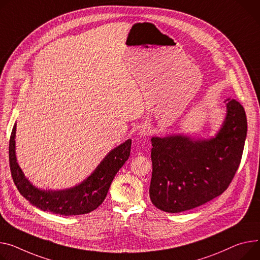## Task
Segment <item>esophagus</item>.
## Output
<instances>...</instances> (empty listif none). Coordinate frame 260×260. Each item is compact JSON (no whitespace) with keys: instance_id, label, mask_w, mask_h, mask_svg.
<instances>
[{"instance_id":"esophagus-1","label":"esophagus","mask_w":260,"mask_h":260,"mask_svg":"<svg viewBox=\"0 0 260 260\" xmlns=\"http://www.w3.org/2000/svg\"><path fill=\"white\" fill-rule=\"evenodd\" d=\"M139 134L142 136H148L151 134V127L149 124H145L142 126L141 130H139Z\"/></svg>"}]
</instances>
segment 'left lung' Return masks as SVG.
<instances>
[{"label":"left lung","mask_w":260,"mask_h":260,"mask_svg":"<svg viewBox=\"0 0 260 260\" xmlns=\"http://www.w3.org/2000/svg\"><path fill=\"white\" fill-rule=\"evenodd\" d=\"M222 129L208 141L176 135L153 137L150 198L160 210L175 213L201 206L230 185L242 160L247 136L244 107L226 99Z\"/></svg>","instance_id":"1"}]
</instances>
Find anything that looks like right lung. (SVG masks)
<instances>
[{
    "mask_svg": "<svg viewBox=\"0 0 260 260\" xmlns=\"http://www.w3.org/2000/svg\"><path fill=\"white\" fill-rule=\"evenodd\" d=\"M14 124L9 139V167L13 182L21 194L44 211L60 215L85 214L103 203L115 174L128 160L131 151V139L112 150L95 171L81 184L67 190L45 191L34 187L25 178L15 158Z\"/></svg>",
    "mask_w": 260,
    "mask_h": 260,
    "instance_id": "1",
    "label": "right lung"
}]
</instances>
